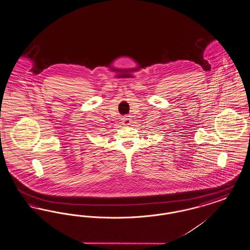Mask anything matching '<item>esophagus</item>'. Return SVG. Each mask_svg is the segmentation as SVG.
Wrapping results in <instances>:
<instances>
[{"label": "esophagus", "mask_w": 250, "mask_h": 250, "mask_svg": "<svg viewBox=\"0 0 250 250\" xmlns=\"http://www.w3.org/2000/svg\"><path fill=\"white\" fill-rule=\"evenodd\" d=\"M131 122H132V121H131L129 117H124V118H123V125H125V126L130 125Z\"/></svg>", "instance_id": "esophagus-1"}]
</instances>
